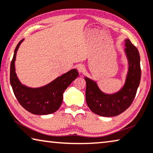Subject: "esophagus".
Returning a JSON list of instances; mask_svg holds the SVG:
<instances>
[{"mask_svg":"<svg viewBox=\"0 0 153 153\" xmlns=\"http://www.w3.org/2000/svg\"><path fill=\"white\" fill-rule=\"evenodd\" d=\"M77 70H78V71L79 73H84L85 71V66L82 65V64H79V65H78V66H77Z\"/></svg>","mask_w":153,"mask_h":153,"instance_id":"34e87169","label":"esophagus"}]
</instances>
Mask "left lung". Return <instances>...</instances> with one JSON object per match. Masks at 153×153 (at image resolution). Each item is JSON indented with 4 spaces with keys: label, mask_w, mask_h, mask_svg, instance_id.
<instances>
[{
    "label": "left lung",
    "mask_w": 153,
    "mask_h": 153,
    "mask_svg": "<svg viewBox=\"0 0 153 153\" xmlns=\"http://www.w3.org/2000/svg\"><path fill=\"white\" fill-rule=\"evenodd\" d=\"M125 48L129 68L123 87L114 94H106L99 89L96 82L85 77L86 101L89 109L96 114L111 117L120 114L132 104L141 80L140 55L130 39L126 40Z\"/></svg>",
    "instance_id": "left-lung-1"
}]
</instances>
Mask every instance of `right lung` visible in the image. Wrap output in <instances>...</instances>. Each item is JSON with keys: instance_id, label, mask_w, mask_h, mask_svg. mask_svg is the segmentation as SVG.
I'll list each match as a JSON object with an SVG mask.
<instances>
[{"instance_id": "right-lung-1", "label": "right lung", "mask_w": 153, "mask_h": 153, "mask_svg": "<svg viewBox=\"0 0 153 153\" xmlns=\"http://www.w3.org/2000/svg\"><path fill=\"white\" fill-rule=\"evenodd\" d=\"M23 40L17 44L10 65V79L14 95L21 106L33 114L54 113L61 106L64 91L78 77V72L76 69L71 70L42 87L30 88L22 85L16 76L14 63L16 52Z\"/></svg>"}]
</instances>
